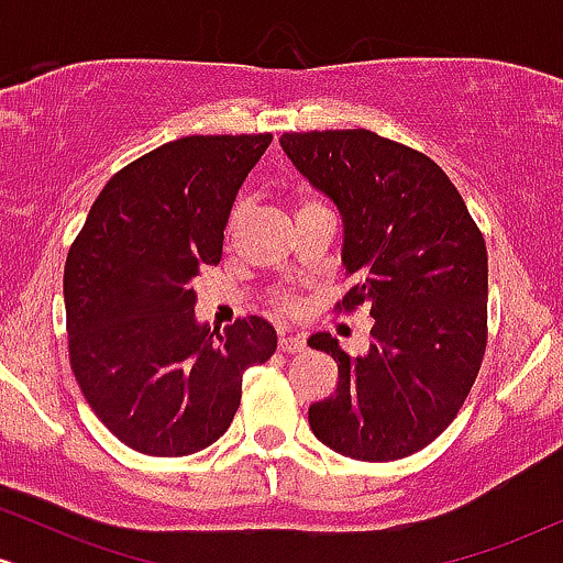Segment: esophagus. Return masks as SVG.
Listing matches in <instances>:
<instances>
[{
    "mask_svg": "<svg viewBox=\"0 0 563 563\" xmlns=\"http://www.w3.org/2000/svg\"><path fill=\"white\" fill-rule=\"evenodd\" d=\"M277 349H280V352H286V354H296V352H303V341L299 339V335H286L283 333L280 335V341H277Z\"/></svg>",
    "mask_w": 563,
    "mask_h": 563,
    "instance_id": "34e87169",
    "label": "esophagus"
}]
</instances>
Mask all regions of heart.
<instances>
[{"instance_id": "heart-1", "label": "heart", "mask_w": 563, "mask_h": 563, "mask_svg": "<svg viewBox=\"0 0 563 563\" xmlns=\"http://www.w3.org/2000/svg\"><path fill=\"white\" fill-rule=\"evenodd\" d=\"M238 219H241V209H238L235 214H232V224H235ZM277 301H280V307H283V309H288V307H290V296H288V294H280V296H277Z\"/></svg>"}]
</instances>
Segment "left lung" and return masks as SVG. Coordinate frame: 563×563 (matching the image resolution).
Here are the masks:
<instances>
[{
	"mask_svg": "<svg viewBox=\"0 0 563 563\" xmlns=\"http://www.w3.org/2000/svg\"><path fill=\"white\" fill-rule=\"evenodd\" d=\"M280 147L344 222L341 264L357 286L339 307L365 303L376 320L357 357L309 335L339 365L309 426L339 455L399 461L448 429L479 373L487 245L448 174L412 147L367 129L290 132Z\"/></svg>",
	"mask_w": 563,
	"mask_h": 563,
	"instance_id": "obj_1",
	"label": "left lung"
}]
</instances>
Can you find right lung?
<instances>
[{
    "label": "right lung",
    "mask_w": 563,
    "mask_h": 563,
    "mask_svg": "<svg viewBox=\"0 0 563 563\" xmlns=\"http://www.w3.org/2000/svg\"><path fill=\"white\" fill-rule=\"evenodd\" d=\"M273 134L166 142L108 179L68 251V352L95 416L126 448L183 457L214 444L241 405L243 373L277 333L196 318L192 277L222 260L238 190Z\"/></svg>",
    "instance_id": "obj_1"
}]
</instances>
